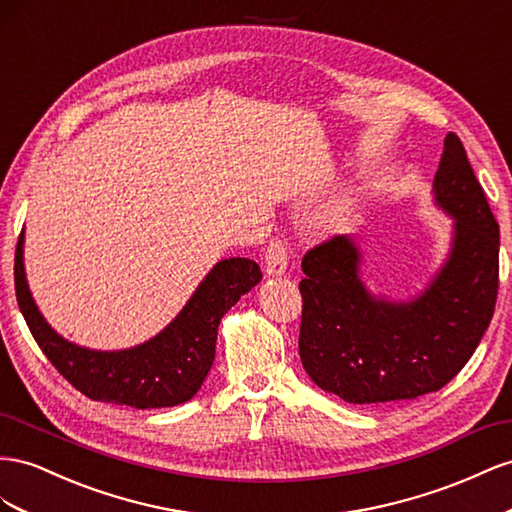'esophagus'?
<instances>
[{
	"label": "esophagus",
	"instance_id": "1",
	"mask_svg": "<svg viewBox=\"0 0 512 512\" xmlns=\"http://www.w3.org/2000/svg\"><path fill=\"white\" fill-rule=\"evenodd\" d=\"M266 272L272 276H281L287 270V244L281 238H274L266 251Z\"/></svg>",
	"mask_w": 512,
	"mask_h": 512
}]
</instances>
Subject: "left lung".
<instances>
[{"instance_id":"8db88e82","label":"left lung","mask_w":512,"mask_h":512,"mask_svg":"<svg viewBox=\"0 0 512 512\" xmlns=\"http://www.w3.org/2000/svg\"><path fill=\"white\" fill-rule=\"evenodd\" d=\"M433 195L455 218L452 248L410 302L369 294L354 238L334 236L302 257V367L347 403L405 401L444 388L489 328L500 285V225L455 133L444 139Z\"/></svg>"}]
</instances>
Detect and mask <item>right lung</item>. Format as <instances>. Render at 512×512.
I'll return each instance as SVG.
<instances>
[{"label":"right lung","instance_id":"add662e5","mask_svg":"<svg viewBox=\"0 0 512 512\" xmlns=\"http://www.w3.org/2000/svg\"><path fill=\"white\" fill-rule=\"evenodd\" d=\"M259 281L253 259L218 261L180 315L154 339L122 352H96L62 339L40 315L25 281L23 231L14 253L17 302L42 354L85 397L135 410L173 407L195 397L212 369L221 317Z\"/></svg>","mask_w":512,"mask_h":512}]
</instances>
